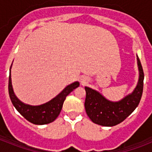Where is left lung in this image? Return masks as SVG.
<instances>
[{
	"label": "left lung",
	"instance_id": "left-lung-1",
	"mask_svg": "<svg viewBox=\"0 0 152 152\" xmlns=\"http://www.w3.org/2000/svg\"><path fill=\"white\" fill-rule=\"evenodd\" d=\"M139 82L131 95L117 102L109 101L96 91L85 87L86 99L84 102L86 113L91 120L102 126H114L125 120L135 110L141 99L144 89V70L139 57Z\"/></svg>",
	"mask_w": 152,
	"mask_h": 152
}]
</instances>
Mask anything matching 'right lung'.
<instances>
[{
    "label": "right lung",
    "instance_id": "add662e5",
    "mask_svg": "<svg viewBox=\"0 0 152 152\" xmlns=\"http://www.w3.org/2000/svg\"><path fill=\"white\" fill-rule=\"evenodd\" d=\"M79 85V82H75L67 86L57 97H55L49 102L42 104L41 106H30L21 102L14 94L11 80L10 70L8 79V93L13 106L25 119L34 125H46L53 122L58 117L66 96L74 89L78 88Z\"/></svg>",
    "mask_w": 152,
    "mask_h": 152
}]
</instances>
